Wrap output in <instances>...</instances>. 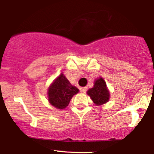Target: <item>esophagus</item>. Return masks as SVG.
Segmentation results:
<instances>
[{
	"instance_id": "1",
	"label": "esophagus",
	"mask_w": 154,
	"mask_h": 154,
	"mask_svg": "<svg viewBox=\"0 0 154 154\" xmlns=\"http://www.w3.org/2000/svg\"><path fill=\"white\" fill-rule=\"evenodd\" d=\"M79 90H80V91L82 92V93H85V92L87 91L88 88L87 87H82V88H79Z\"/></svg>"
}]
</instances>
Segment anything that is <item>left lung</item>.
<instances>
[{"label":"left lung","mask_w":154,"mask_h":154,"mask_svg":"<svg viewBox=\"0 0 154 154\" xmlns=\"http://www.w3.org/2000/svg\"><path fill=\"white\" fill-rule=\"evenodd\" d=\"M87 93L95 104L98 106L106 103L109 99V92L107 89L106 84L101 77L95 80L93 88L90 89Z\"/></svg>","instance_id":"left-lung-1"}]
</instances>
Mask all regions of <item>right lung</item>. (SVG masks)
I'll return each instance as SVG.
<instances>
[{
  "label": "right lung",
  "instance_id": "add662e5",
  "mask_svg": "<svg viewBox=\"0 0 154 154\" xmlns=\"http://www.w3.org/2000/svg\"><path fill=\"white\" fill-rule=\"evenodd\" d=\"M79 90L72 86L63 74H61L48 89V100L52 106L57 109H62L68 106L74 95L77 94Z\"/></svg>",
  "mask_w": 154,
  "mask_h": 154
}]
</instances>
